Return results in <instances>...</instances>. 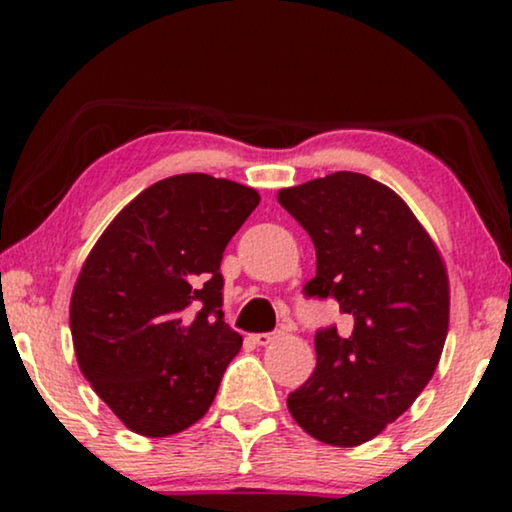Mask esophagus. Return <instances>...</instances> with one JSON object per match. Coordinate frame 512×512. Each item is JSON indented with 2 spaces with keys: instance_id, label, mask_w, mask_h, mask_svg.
Returning a JSON list of instances; mask_svg holds the SVG:
<instances>
[{
  "instance_id": "34e87169",
  "label": "esophagus",
  "mask_w": 512,
  "mask_h": 512,
  "mask_svg": "<svg viewBox=\"0 0 512 512\" xmlns=\"http://www.w3.org/2000/svg\"><path fill=\"white\" fill-rule=\"evenodd\" d=\"M279 333H256V335H251V340L256 342V345H261V347H265V345H270L272 340L277 338Z\"/></svg>"
}]
</instances>
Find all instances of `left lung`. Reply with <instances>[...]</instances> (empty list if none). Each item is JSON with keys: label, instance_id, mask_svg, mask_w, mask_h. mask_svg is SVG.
<instances>
[{"label": "left lung", "instance_id": "obj_1", "mask_svg": "<svg viewBox=\"0 0 512 512\" xmlns=\"http://www.w3.org/2000/svg\"><path fill=\"white\" fill-rule=\"evenodd\" d=\"M279 205L312 237L307 298L338 300L345 324L314 335L317 368L286 398L300 429L326 445L375 438L436 373L450 324L443 256L410 207L356 172L282 188Z\"/></svg>", "mask_w": 512, "mask_h": 512}]
</instances>
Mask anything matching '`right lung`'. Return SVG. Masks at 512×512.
<instances>
[{
	"mask_svg": "<svg viewBox=\"0 0 512 512\" xmlns=\"http://www.w3.org/2000/svg\"><path fill=\"white\" fill-rule=\"evenodd\" d=\"M258 202L228 179L167 177L118 212L83 263L69 303L76 361L139 436H172L205 417L240 352L219 268Z\"/></svg>",
	"mask_w": 512,
	"mask_h": 512,
	"instance_id": "1",
	"label": "right lung"
}]
</instances>
